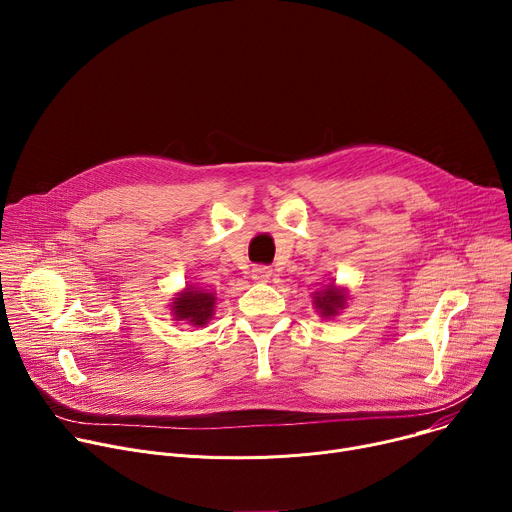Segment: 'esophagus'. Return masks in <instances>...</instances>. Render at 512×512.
<instances>
[{
	"mask_svg": "<svg viewBox=\"0 0 512 512\" xmlns=\"http://www.w3.org/2000/svg\"><path fill=\"white\" fill-rule=\"evenodd\" d=\"M251 277H253L255 281L265 283V281H269V279L273 277V269H271V267H265V265L253 267V269H251Z\"/></svg>",
	"mask_w": 512,
	"mask_h": 512,
	"instance_id": "34e87169",
	"label": "esophagus"
}]
</instances>
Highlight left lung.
<instances>
[{
  "instance_id": "obj_1",
  "label": "left lung",
  "mask_w": 512,
  "mask_h": 512,
  "mask_svg": "<svg viewBox=\"0 0 512 512\" xmlns=\"http://www.w3.org/2000/svg\"><path fill=\"white\" fill-rule=\"evenodd\" d=\"M348 298H350L348 289L344 285H336L334 281H330L314 291L312 304H314L316 312L320 314V318L332 320L346 308Z\"/></svg>"
}]
</instances>
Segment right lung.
Masks as SVG:
<instances>
[{
  "instance_id": "1",
  "label": "right lung",
  "mask_w": 512,
  "mask_h": 512,
  "mask_svg": "<svg viewBox=\"0 0 512 512\" xmlns=\"http://www.w3.org/2000/svg\"><path fill=\"white\" fill-rule=\"evenodd\" d=\"M216 308V294L210 289L186 285L170 302V314L176 322H184L192 328L206 326Z\"/></svg>"
}]
</instances>
